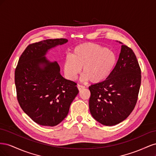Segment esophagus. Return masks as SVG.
Wrapping results in <instances>:
<instances>
[{
	"label": "esophagus",
	"mask_w": 156,
	"mask_h": 156,
	"mask_svg": "<svg viewBox=\"0 0 156 156\" xmlns=\"http://www.w3.org/2000/svg\"><path fill=\"white\" fill-rule=\"evenodd\" d=\"M77 88L79 90H81L84 88V87L83 85H81V84H77Z\"/></svg>",
	"instance_id": "1"
}]
</instances>
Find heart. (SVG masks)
<instances>
[{
  "instance_id": "b5f03b06",
  "label": "heart",
  "mask_w": 156,
  "mask_h": 156,
  "mask_svg": "<svg viewBox=\"0 0 156 156\" xmlns=\"http://www.w3.org/2000/svg\"><path fill=\"white\" fill-rule=\"evenodd\" d=\"M116 62L115 54L106 47L85 43L75 48L73 56H66L64 70L69 79L74 80L83 68V79L98 83L109 76Z\"/></svg>"
}]
</instances>
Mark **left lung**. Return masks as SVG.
Listing matches in <instances>:
<instances>
[{
    "mask_svg": "<svg viewBox=\"0 0 156 156\" xmlns=\"http://www.w3.org/2000/svg\"><path fill=\"white\" fill-rule=\"evenodd\" d=\"M141 70L133 51L122 45L119 58L104 81L89 87V108L98 122L115 126L126 119L138 100Z\"/></svg>",
    "mask_w": 156,
    "mask_h": 156,
    "instance_id": "obj_1",
    "label": "left lung"
}]
</instances>
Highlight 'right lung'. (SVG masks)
Wrapping results in <instances>:
<instances>
[{"label": "right lung", "instance_id": "add662e5", "mask_svg": "<svg viewBox=\"0 0 156 156\" xmlns=\"http://www.w3.org/2000/svg\"><path fill=\"white\" fill-rule=\"evenodd\" d=\"M67 41L65 38L49 39L29 44L15 70L19 104L33 121L41 126L60 123L79 93L77 83L60 75L58 63L50 62L45 57L48 49Z\"/></svg>", "mask_w": 156, "mask_h": 156}]
</instances>
